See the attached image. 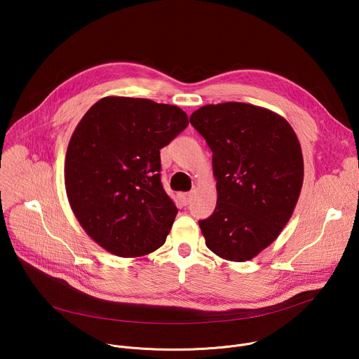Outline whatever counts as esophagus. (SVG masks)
Wrapping results in <instances>:
<instances>
[{"instance_id":"34e87169","label":"esophagus","mask_w":359,"mask_h":359,"mask_svg":"<svg viewBox=\"0 0 359 359\" xmlns=\"http://www.w3.org/2000/svg\"><path fill=\"white\" fill-rule=\"evenodd\" d=\"M191 193H182L180 194V201H182V204H184V206H187V204L191 201Z\"/></svg>"}]
</instances>
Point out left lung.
<instances>
[{
  "label": "left lung",
  "instance_id": "obj_1",
  "mask_svg": "<svg viewBox=\"0 0 359 359\" xmlns=\"http://www.w3.org/2000/svg\"><path fill=\"white\" fill-rule=\"evenodd\" d=\"M213 151L217 204L198 220L219 257L247 262L290 220L304 179L301 146L280 115L243 102L206 105L190 116Z\"/></svg>",
  "mask_w": 359,
  "mask_h": 359
}]
</instances>
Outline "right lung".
Instances as JSON below:
<instances>
[{
	"label": "right lung",
	"instance_id": "right-lung-1",
	"mask_svg": "<svg viewBox=\"0 0 359 359\" xmlns=\"http://www.w3.org/2000/svg\"><path fill=\"white\" fill-rule=\"evenodd\" d=\"M189 125L177 107L107 96L78 123L67 150L65 187L89 237L119 257L166 241L177 209L161 180V149Z\"/></svg>",
	"mask_w": 359,
	"mask_h": 359
}]
</instances>
